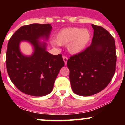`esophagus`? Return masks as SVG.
Wrapping results in <instances>:
<instances>
[{
	"label": "esophagus",
	"mask_w": 125,
	"mask_h": 125,
	"mask_svg": "<svg viewBox=\"0 0 125 125\" xmlns=\"http://www.w3.org/2000/svg\"><path fill=\"white\" fill-rule=\"evenodd\" d=\"M62 58H63V60H64V62L65 63V65L67 64V61H68V57H66V56H63L62 57Z\"/></svg>",
	"instance_id": "esophagus-1"
}]
</instances>
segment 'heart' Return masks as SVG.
<instances>
[{"mask_svg": "<svg viewBox=\"0 0 125 125\" xmlns=\"http://www.w3.org/2000/svg\"><path fill=\"white\" fill-rule=\"evenodd\" d=\"M91 39V34L88 29L69 27L61 30L56 34V42L61 46L67 44L68 52L71 54L76 55L84 50Z\"/></svg>", "mask_w": 125, "mask_h": 125, "instance_id": "b5f03b06", "label": "heart"}]
</instances>
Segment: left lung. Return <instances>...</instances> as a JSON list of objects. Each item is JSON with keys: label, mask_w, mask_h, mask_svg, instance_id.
<instances>
[{"label": "left lung", "mask_w": 125, "mask_h": 125, "mask_svg": "<svg viewBox=\"0 0 125 125\" xmlns=\"http://www.w3.org/2000/svg\"><path fill=\"white\" fill-rule=\"evenodd\" d=\"M91 26L94 30L91 44L70 57L67 62L72 90L81 96L102 91L110 83L116 70L114 38L103 27L93 24Z\"/></svg>", "instance_id": "8db88e82"}]
</instances>
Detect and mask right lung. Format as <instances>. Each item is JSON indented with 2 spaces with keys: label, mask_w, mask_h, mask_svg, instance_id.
<instances>
[{
  "label": "right lung",
  "mask_w": 125,
  "mask_h": 125,
  "mask_svg": "<svg viewBox=\"0 0 125 125\" xmlns=\"http://www.w3.org/2000/svg\"><path fill=\"white\" fill-rule=\"evenodd\" d=\"M52 26L49 24H32L20 27L7 44L6 67L15 87L28 95L44 96L52 91L59 71L64 66L61 54L52 55L46 51ZM27 41L33 47L31 56L20 50V43Z\"/></svg>",
  "instance_id": "1"
}]
</instances>
